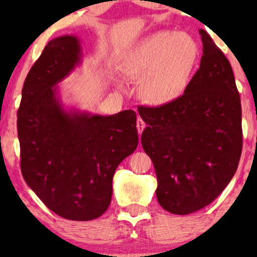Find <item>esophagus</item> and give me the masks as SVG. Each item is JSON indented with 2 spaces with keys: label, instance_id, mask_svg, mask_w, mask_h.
<instances>
[{
  "label": "esophagus",
  "instance_id": "esophagus-1",
  "mask_svg": "<svg viewBox=\"0 0 257 257\" xmlns=\"http://www.w3.org/2000/svg\"><path fill=\"white\" fill-rule=\"evenodd\" d=\"M137 128H138V132L140 133V135H142L144 128H145V121H144L142 118L137 119Z\"/></svg>",
  "mask_w": 257,
  "mask_h": 257
}]
</instances>
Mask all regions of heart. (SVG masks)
<instances>
[{
    "label": "heart",
    "mask_w": 257,
    "mask_h": 257,
    "mask_svg": "<svg viewBox=\"0 0 257 257\" xmlns=\"http://www.w3.org/2000/svg\"><path fill=\"white\" fill-rule=\"evenodd\" d=\"M199 54L191 35L160 30L126 52L121 70L130 78L142 79L139 91L147 103L164 105L184 93Z\"/></svg>",
    "instance_id": "1"
}]
</instances>
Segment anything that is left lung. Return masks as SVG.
Returning <instances> with one entry per match:
<instances>
[{"instance_id":"obj_1","label":"left lung","mask_w":257,"mask_h":257,"mask_svg":"<svg viewBox=\"0 0 257 257\" xmlns=\"http://www.w3.org/2000/svg\"><path fill=\"white\" fill-rule=\"evenodd\" d=\"M200 68L184 94L159 107L140 106L142 145L156 170L157 199L187 215L226 188L242 152L241 100L233 69L205 30Z\"/></svg>"}]
</instances>
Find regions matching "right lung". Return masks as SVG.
<instances>
[{
	"mask_svg": "<svg viewBox=\"0 0 257 257\" xmlns=\"http://www.w3.org/2000/svg\"><path fill=\"white\" fill-rule=\"evenodd\" d=\"M83 62L75 35L51 40L28 73L17 112L21 171L45 206L68 220L106 212L118 165L138 146L137 114H94L63 103L58 84Z\"/></svg>",
	"mask_w": 257,
	"mask_h": 257,
	"instance_id": "add662e5",
	"label": "right lung"
}]
</instances>
